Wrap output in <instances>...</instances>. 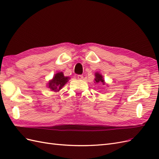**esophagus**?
Segmentation results:
<instances>
[{"instance_id": "34e87169", "label": "esophagus", "mask_w": 159, "mask_h": 159, "mask_svg": "<svg viewBox=\"0 0 159 159\" xmlns=\"http://www.w3.org/2000/svg\"><path fill=\"white\" fill-rule=\"evenodd\" d=\"M77 78H78V79H79V80H82L84 78V76L82 75H78Z\"/></svg>"}]
</instances>
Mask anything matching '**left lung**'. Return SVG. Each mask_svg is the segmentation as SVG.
I'll return each instance as SVG.
<instances>
[{
    "mask_svg": "<svg viewBox=\"0 0 159 159\" xmlns=\"http://www.w3.org/2000/svg\"><path fill=\"white\" fill-rule=\"evenodd\" d=\"M95 81L94 82L98 84V83H102L103 85L105 84V81L103 80V78L102 75H101L100 74H99L98 72H96L95 74Z\"/></svg>",
    "mask_w": 159,
    "mask_h": 159,
    "instance_id": "1",
    "label": "left lung"
}]
</instances>
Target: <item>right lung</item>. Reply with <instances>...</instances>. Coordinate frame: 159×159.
Segmentation results:
<instances>
[{"label":"right lung","mask_w":159,"mask_h":159,"mask_svg":"<svg viewBox=\"0 0 159 159\" xmlns=\"http://www.w3.org/2000/svg\"><path fill=\"white\" fill-rule=\"evenodd\" d=\"M69 79L70 78L68 77H65L64 75L63 72H58V73L56 74L53 79L49 81L48 86L51 91L57 92L68 82Z\"/></svg>","instance_id":"add662e5"}]
</instances>
